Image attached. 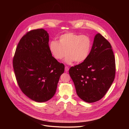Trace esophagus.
I'll list each match as a JSON object with an SVG mask.
<instances>
[{
	"instance_id": "34e87169",
	"label": "esophagus",
	"mask_w": 129,
	"mask_h": 129,
	"mask_svg": "<svg viewBox=\"0 0 129 129\" xmlns=\"http://www.w3.org/2000/svg\"><path fill=\"white\" fill-rule=\"evenodd\" d=\"M69 69V68L68 66H65V70L66 72L68 71Z\"/></svg>"
}]
</instances>
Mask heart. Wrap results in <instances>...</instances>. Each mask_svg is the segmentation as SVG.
Returning <instances> with one entry per match:
<instances>
[{
	"label": "heart",
	"instance_id": "obj_1",
	"mask_svg": "<svg viewBox=\"0 0 129 129\" xmlns=\"http://www.w3.org/2000/svg\"><path fill=\"white\" fill-rule=\"evenodd\" d=\"M92 46L90 38L86 35L67 33L60 36L59 41L52 40L48 45L49 50L57 60L65 58V62L70 64L75 61L77 63L85 61L88 57Z\"/></svg>",
	"mask_w": 129,
	"mask_h": 129
}]
</instances>
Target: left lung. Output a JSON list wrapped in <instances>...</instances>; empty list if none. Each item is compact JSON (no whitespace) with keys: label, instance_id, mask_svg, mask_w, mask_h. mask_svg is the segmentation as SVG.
I'll return each instance as SVG.
<instances>
[{"label":"left lung","instance_id":"obj_1","mask_svg":"<svg viewBox=\"0 0 129 129\" xmlns=\"http://www.w3.org/2000/svg\"><path fill=\"white\" fill-rule=\"evenodd\" d=\"M69 73L81 99L89 103L100 100L111 87L115 75V61L111 44L98 33L87 59L71 67Z\"/></svg>","mask_w":129,"mask_h":129}]
</instances>
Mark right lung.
Instances as JSON below:
<instances>
[{"instance_id":"add662e5","label":"right lung","mask_w":129,"mask_h":129,"mask_svg":"<svg viewBox=\"0 0 129 129\" xmlns=\"http://www.w3.org/2000/svg\"><path fill=\"white\" fill-rule=\"evenodd\" d=\"M48 42L46 30H32L20 39L13 58L18 85L25 95L39 103L53 96L64 71V64L52 56Z\"/></svg>"}]
</instances>
